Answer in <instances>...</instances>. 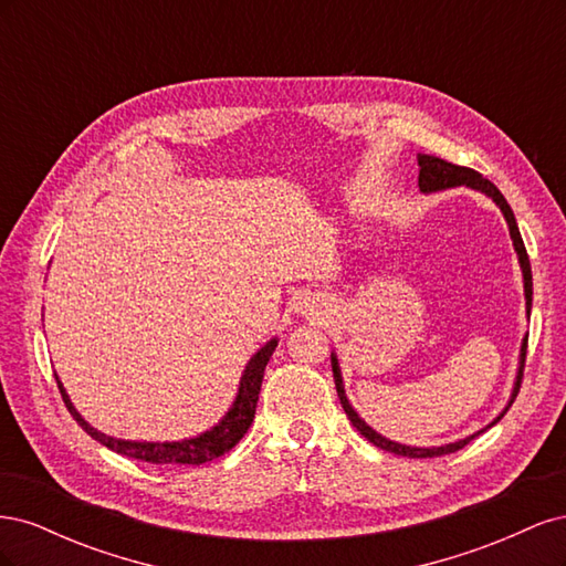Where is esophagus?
Segmentation results:
<instances>
[{
  "instance_id": "34e87169",
  "label": "esophagus",
  "mask_w": 566,
  "mask_h": 566,
  "mask_svg": "<svg viewBox=\"0 0 566 566\" xmlns=\"http://www.w3.org/2000/svg\"><path fill=\"white\" fill-rule=\"evenodd\" d=\"M304 312H306V302H304ZM310 312H314V310H310Z\"/></svg>"
}]
</instances>
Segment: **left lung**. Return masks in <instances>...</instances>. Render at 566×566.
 Listing matches in <instances>:
<instances>
[{
	"label": "left lung",
	"instance_id": "obj_1",
	"mask_svg": "<svg viewBox=\"0 0 566 566\" xmlns=\"http://www.w3.org/2000/svg\"><path fill=\"white\" fill-rule=\"evenodd\" d=\"M418 167H420V175H418V186H420V193L430 196V193H441V191H449V188H458V186H465V188H472V191L476 193H484L486 198H491L495 202V208H499L505 217V224H507V231H510V241H512V248H515L517 252V262H520V269H522V283H524V310H526V318L531 316V300H534V281H531V264H528V254H526V248H524V241L520 235V227H517V219L515 214H512V208L507 205V200L503 198V193L495 188L489 179H484L479 172H474V169L470 167H460V165H453V163H447L441 160L437 156H427V153H418ZM526 339L528 335L522 337V345H520V358H517V373H515V382H512V389H510V399L507 403L503 406V410L499 416H495L486 427H482V430H476L468 437L462 439H455V441H449V443H441V447H408V443H399V441H391L387 437H382L380 432H375L373 427L356 413V408L349 403L347 399V391H345V380H342V368H339V358L335 354V349L331 352V366H333V378H335V389H337V397H339V403L342 408H345L347 418L352 420V424L358 430V434H364L370 443H375V447L382 449V451H389V453H397V455H408V458H434V455H447V453H453L458 449L465 447V443H470L474 437H479L482 432L491 430V427L499 422L505 413L507 408L512 406V401L517 399V391H520V385H522V370H524V358H526Z\"/></svg>",
	"mask_w": 566,
	"mask_h": 566
}]
</instances>
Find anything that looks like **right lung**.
Returning <instances> with one entry per match:
<instances>
[{
    "instance_id": "1",
    "label": "right lung",
    "mask_w": 566,
    "mask_h": 566,
    "mask_svg": "<svg viewBox=\"0 0 566 566\" xmlns=\"http://www.w3.org/2000/svg\"><path fill=\"white\" fill-rule=\"evenodd\" d=\"M276 347H279V337H271L250 356V361L245 364V370L241 375V382H238L235 397L219 422H214L210 430H205L196 437L179 439V441H134V439H117V437L104 434L82 418L71 397H67L59 375H56V382L67 410H71V416L77 420V424L84 432L101 443V447H106L119 455L156 462V465H202V462H210L219 455L229 453L250 430V424L254 420L256 399H260L264 368L269 364L271 354L276 352Z\"/></svg>"
}]
</instances>
